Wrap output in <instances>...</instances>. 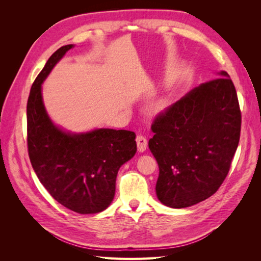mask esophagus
<instances>
[{"instance_id": "34e87169", "label": "esophagus", "mask_w": 261, "mask_h": 261, "mask_svg": "<svg viewBox=\"0 0 261 261\" xmlns=\"http://www.w3.org/2000/svg\"><path fill=\"white\" fill-rule=\"evenodd\" d=\"M136 143H137V148H138V151L140 152H144L145 150L148 147V140L145 136L143 135H137L136 137Z\"/></svg>"}]
</instances>
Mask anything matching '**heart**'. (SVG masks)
Listing matches in <instances>:
<instances>
[{"mask_svg":"<svg viewBox=\"0 0 261 261\" xmlns=\"http://www.w3.org/2000/svg\"><path fill=\"white\" fill-rule=\"evenodd\" d=\"M164 102H160V103L159 105H158V110H162L163 108H164Z\"/></svg>","mask_w":261,"mask_h":261,"instance_id":"heart-1","label":"heart"}]
</instances>
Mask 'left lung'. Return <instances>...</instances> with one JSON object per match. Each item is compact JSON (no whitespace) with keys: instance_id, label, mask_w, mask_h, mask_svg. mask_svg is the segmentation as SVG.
<instances>
[{"instance_id":"8db88e82","label":"left lung","mask_w":261,"mask_h":261,"mask_svg":"<svg viewBox=\"0 0 261 261\" xmlns=\"http://www.w3.org/2000/svg\"><path fill=\"white\" fill-rule=\"evenodd\" d=\"M241 125L238 93L226 72L158 114L148 145L159 165V200L186 208L215 194L230 171Z\"/></svg>"}]
</instances>
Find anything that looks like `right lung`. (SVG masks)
Segmentation results:
<instances>
[{
    "label": "right lung",
    "mask_w": 261,
    "mask_h": 261,
    "mask_svg": "<svg viewBox=\"0 0 261 261\" xmlns=\"http://www.w3.org/2000/svg\"><path fill=\"white\" fill-rule=\"evenodd\" d=\"M73 44L61 46L31 86L27 102V145L31 165L53 198L82 215L107 209L115 194L118 169L135 155L134 132L100 128L69 134L45 112L41 84Z\"/></svg>",
    "instance_id": "obj_1"
}]
</instances>
